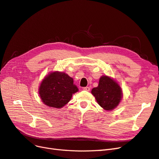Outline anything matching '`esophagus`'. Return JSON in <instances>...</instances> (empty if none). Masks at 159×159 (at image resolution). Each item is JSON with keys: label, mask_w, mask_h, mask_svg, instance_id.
I'll return each instance as SVG.
<instances>
[{"label": "esophagus", "mask_w": 159, "mask_h": 159, "mask_svg": "<svg viewBox=\"0 0 159 159\" xmlns=\"http://www.w3.org/2000/svg\"><path fill=\"white\" fill-rule=\"evenodd\" d=\"M84 90L85 91H89L90 90V88L89 87H84Z\"/></svg>", "instance_id": "34e87169"}]
</instances>
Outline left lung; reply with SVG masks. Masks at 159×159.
Masks as SVG:
<instances>
[{"mask_svg": "<svg viewBox=\"0 0 159 159\" xmlns=\"http://www.w3.org/2000/svg\"><path fill=\"white\" fill-rule=\"evenodd\" d=\"M97 103L106 111L114 109L121 101L122 91L121 87L114 79L102 75L99 79L98 85L91 90Z\"/></svg>", "mask_w": 159, "mask_h": 159, "instance_id": "8db88e82", "label": "left lung"}]
</instances>
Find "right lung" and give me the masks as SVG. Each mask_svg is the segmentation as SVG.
<instances>
[{
	"instance_id": "1",
	"label": "right lung",
	"mask_w": 159,
	"mask_h": 159,
	"mask_svg": "<svg viewBox=\"0 0 159 159\" xmlns=\"http://www.w3.org/2000/svg\"><path fill=\"white\" fill-rule=\"evenodd\" d=\"M78 91L73 78L64 72L49 73L41 81L39 94L43 102L49 107L61 108Z\"/></svg>"
}]
</instances>
